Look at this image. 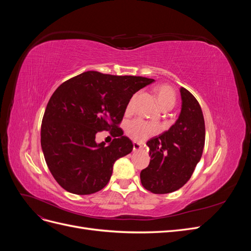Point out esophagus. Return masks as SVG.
Here are the masks:
<instances>
[{"label": "esophagus", "mask_w": 251, "mask_h": 251, "mask_svg": "<svg viewBox=\"0 0 251 251\" xmlns=\"http://www.w3.org/2000/svg\"><path fill=\"white\" fill-rule=\"evenodd\" d=\"M141 150H142L141 144L139 142H137V141H134L133 142V151H141Z\"/></svg>", "instance_id": "34e87169"}]
</instances>
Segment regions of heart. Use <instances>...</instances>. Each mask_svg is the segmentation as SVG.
Instances as JSON below:
<instances>
[{
  "mask_svg": "<svg viewBox=\"0 0 251 251\" xmlns=\"http://www.w3.org/2000/svg\"><path fill=\"white\" fill-rule=\"evenodd\" d=\"M157 100L161 108H173V105L176 101V94H175L174 89L169 85H159L155 89ZM136 95H134L127 104V110H131L133 107L134 100ZM127 133L130 134L132 137L136 140H144L147 139L149 136L156 134L159 131L158 126L154 124H150L142 119H134L127 125Z\"/></svg>",
  "mask_w": 251,
  "mask_h": 251,
  "instance_id": "obj_1",
  "label": "heart"
}]
</instances>
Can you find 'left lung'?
<instances>
[{"label":"left lung","mask_w":251,"mask_h":251,"mask_svg":"<svg viewBox=\"0 0 251 251\" xmlns=\"http://www.w3.org/2000/svg\"><path fill=\"white\" fill-rule=\"evenodd\" d=\"M181 112L170 130L148 141L151 160L140 173L142 186L153 194H169L191 179L205 143L204 117L198 100L180 89Z\"/></svg>","instance_id":"obj_1"}]
</instances>
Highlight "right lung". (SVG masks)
Listing matches in <instances>:
<instances>
[{
  "label": "right lung",
  "mask_w": 251,
  "mask_h": 251,
  "mask_svg": "<svg viewBox=\"0 0 251 251\" xmlns=\"http://www.w3.org/2000/svg\"><path fill=\"white\" fill-rule=\"evenodd\" d=\"M153 81L87 71L54 91L42 120L41 144L52 176L67 192L90 195L108 184L114 162L133 150L118 127L128 101ZM100 130L116 137L108 147L95 141Z\"/></svg>",
  "instance_id": "1"
}]
</instances>
